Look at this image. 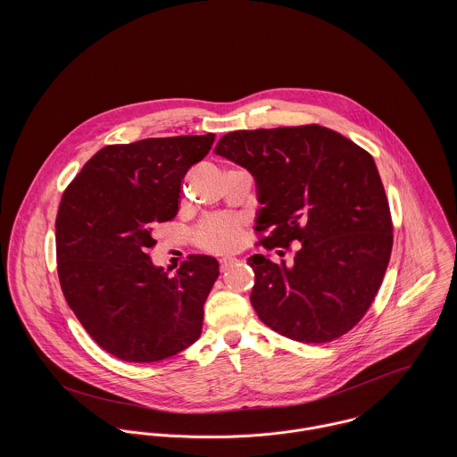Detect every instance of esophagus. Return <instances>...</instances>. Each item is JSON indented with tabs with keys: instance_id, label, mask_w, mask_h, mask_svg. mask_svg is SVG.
Instances as JSON below:
<instances>
[{
	"instance_id": "esophagus-1",
	"label": "esophagus",
	"mask_w": 457,
	"mask_h": 457,
	"mask_svg": "<svg viewBox=\"0 0 457 457\" xmlns=\"http://www.w3.org/2000/svg\"><path fill=\"white\" fill-rule=\"evenodd\" d=\"M237 259H230V257H227V259H221L220 261V269L221 270H227L230 265H234V263H237Z\"/></svg>"
}]
</instances>
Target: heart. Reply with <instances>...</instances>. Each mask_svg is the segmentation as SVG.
Wrapping results in <instances>:
<instances>
[{"mask_svg":"<svg viewBox=\"0 0 457 457\" xmlns=\"http://www.w3.org/2000/svg\"><path fill=\"white\" fill-rule=\"evenodd\" d=\"M243 237V221L232 216H207L195 227L194 239L204 252L223 255L239 248Z\"/></svg>","mask_w":457,"mask_h":457,"instance_id":"heart-1","label":"heart"}]
</instances>
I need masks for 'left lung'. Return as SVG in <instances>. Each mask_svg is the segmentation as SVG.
Returning a JSON list of instances; mask_svg holds the SVG:
<instances>
[{"mask_svg":"<svg viewBox=\"0 0 457 457\" xmlns=\"http://www.w3.org/2000/svg\"><path fill=\"white\" fill-rule=\"evenodd\" d=\"M214 153L255 178L262 246L299 243L292 265L248 259L262 322L301 343H328L357 326L392 252L391 209L373 156L319 125L230 131Z\"/></svg>","mask_w":457,"mask_h":457,"instance_id":"1","label":"left lung"}]
</instances>
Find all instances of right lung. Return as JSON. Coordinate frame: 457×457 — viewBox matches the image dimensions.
I'll use <instances>...</instances> for the list:
<instances>
[{
	"label": "right lung",
	"instance_id": "1",
	"mask_svg": "<svg viewBox=\"0 0 457 457\" xmlns=\"http://www.w3.org/2000/svg\"><path fill=\"white\" fill-rule=\"evenodd\" d=\"M214 135H181L100 149L66 187L56 216L58 276L87 334L127 362H156L195 343L216 259L190 255L176 276L147 255L178 214L181 181Z\"/></svg>",
	"mask_w": 457,
	"mask_h": 457
}]
</instances>
